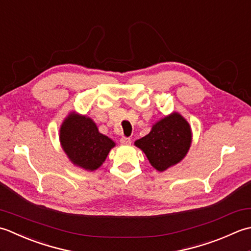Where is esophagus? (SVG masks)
<instances>
[{
	"instance_id": "34e87169",
	"label": "esophagus",
	"mask_w": 251,
	"mask_h": 251,
	"mask_svg": "<svg viewBox=\"0 0 251 251\" xmlns=\"http://www.w3.org/2000/svg\"><path fill=\"white\" fill-rule=\"evenodd\" d=\"M120 143L122 145H130L131 144V140L129 137H121Z\"/></svg>"
}]
</instances>
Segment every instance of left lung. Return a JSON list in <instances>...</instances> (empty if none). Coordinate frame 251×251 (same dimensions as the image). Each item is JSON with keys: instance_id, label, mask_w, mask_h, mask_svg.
<instances>
[{"instance_id": "left-lung-1", "label": "left lung", "mask_w": 251, "mask_h": 251, "mask_svg": "<svg viewBox=\"0 0 251 251\" xmlns=\"http://www.w3.org/2000/svg\"><path fill=\"white\" fill-rule=\"evenodd\" d=\"M192 140L191 125L180 112L173 111L152 125L151 132L134 145L144 152L152 168L163 172L185 158Z\"/></svg>"}]
</instances>
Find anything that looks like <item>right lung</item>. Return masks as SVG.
I'll return each instance as SVG.
<instances>
[{
    "instance_id": "1",
    "label": "right lung",
    "mask_w": 251,
    "mask_h": 251,
    "mask_svg": "<svg viewBox=\"0 0 251 251\" xmlns=\"http://www.w3.org/2000/svg\"><path fill=\"white\" fill-rule=\"evenodd\" d=\"M60 146L73 165L95 171L106 160L116 143L99 131L90 117L70 111L59 127Z\"/></svg>"
}]
</instances>
